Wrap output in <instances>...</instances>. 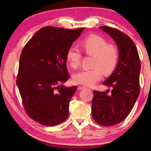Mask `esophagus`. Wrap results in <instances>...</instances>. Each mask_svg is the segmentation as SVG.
<instances>
[{"label": "esophagus", "mask_w": 151, "mask_h": 151, "mask_svg": "<svg viewBox=\"0 0 151 151\" xmlns=\"http://www.w3.org/2000/svg\"><path fill=\"white\" fill-rule=\"evenodd\" d=\"M85 87L84 86H82V85H80V86H78V89L79 90H82V89H84Z\"/></svg>", "instance_id": "obj_1"}]
</instances>
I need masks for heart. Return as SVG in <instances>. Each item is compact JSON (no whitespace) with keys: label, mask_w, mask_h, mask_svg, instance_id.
<instances>
[{"label":"heart","mask_w":151,"mask_h":151,"mask_svg":"<svg viewBox=\"0 0 151 151\" xmlns=\"http://www.w3.org/2000/svg\"><path fill=\"white\" fill-rule=\"evenodd\" d=\"M81 47L85 53L92 55L91 66L92 68L82 70L76 73L73 77V81L78 85L91 86L99 81L104 74L113 72L119 60V53L117 47L107 44L103 37L97 35H90L81 42ZM66 59L70 66L77 68L81 60V53L74 47L68 49Z\"/></svg>","instance_id":"heart-1"}]
</instances>
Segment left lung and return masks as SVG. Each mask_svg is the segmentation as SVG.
Wrapping results in <instances>:
<instances>
[{"label": "left lung", "mask_w": 151, "mask_h": 151, "mask_svg": "<svg viewBox=\"0 0 151 151\" xmlns=\"http://www.w3.org/2000/svg\"><path fill=\"white\" fill-rule=\"evenodd\" d=\"M115 40L119 61L114 72L103 85L112 87L107 92L93 91L92 116L100 125L110 126L121 123L129 115L139 94L140 60L136 45L129 36L116 28L100 26Z\"/></svg>", "instance_id": "obj_1"}]
</instances>
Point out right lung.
<instances>
[{"label":"right lung","mask_w":151,"mask_h":151,"mask_svg":"<svg viewBox=\"0 0 151 151\" xmlns=\"http://www.w3.org/2000/svg\"><path fill=\"white\" fill-rule=\"evenodd\" d=\"M83 29L42 28L21 52L17 85L22 104L28 116L43 126H56L68 118L77 86L59 85L69 79L67 50Z\"/></svg>","instance_id":"1"}]
</instances>
